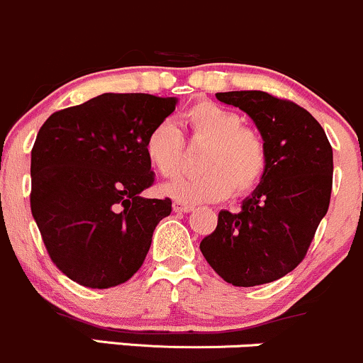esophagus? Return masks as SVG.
<instances>
[{
	"instance_id": "1",
	"label": "esophagus",
	"mask_w": 363,
	"mask_h": 363,
	"mask_svg": "<svg viewBox=\"0 0 363 363\" xmlns=\"http://www.w3.org/2000/svg\"><path fill=\"white\" fill-rule=\"evenodd\" d=\"M173 211L174 213H190L194 211V206L189 204H183V202H173Z\"/></svg>"
}]
</instances>
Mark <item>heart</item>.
I'll list each match as a JSON object with an SVG mask.
<instances>
[{
	"label": "heart",
	"mask_w": 363,
	"mask_h": 363,
	"mask_svg": "<svg viewBox=\"0 0 363 363\" xmlns=\"http://www.w3.org/2000/svg\"><path fill=\"white\" fill-rule=\"evenodd\" d=\"M180 124L194 140L209 142L196 178H178L162 186V194L183 204H206L251 192L267 173L268 152L255 130L242 126L237 112L213 102H197L182 116ZM152 169L164 178L178 174L183 138L173 123H157L143 143Z\"/></svg>",
	"instance_id": "heart-1"
}]
</instances>
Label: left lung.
<instances>
[{"mask_svg":"<svg viewBox=\"0 0 363 363\" xmlns=\"http://www.w3.org/2000/svg\"><path fill=\"white\" fill-rule=\"evenodd\" d=\"M245 112L268 152L267 173L239 213L218 214L201 252L225 282L252 287L294 270L329 209L333 147L318 121L299 105L264 91L216 93Z\"/></svg>","mask_w":363,"mask_h":363,"instance_id":"1","label":"left lung"}]
</instances>
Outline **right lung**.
Returning <instances> with one entry per match:
<instances>
[{
  "label": "right lung",
  "mask_w": 363,
  "mask_h": 363,
  "mask_svg": "<svg viewBox=\"0 0 363 363\" xmlns=\"http://www.w3.org/2000/svg\"><path fill=\"white\" fill-rule=\"evenodd\" d=\"M174 96L104 93L50 116L30 152V211L58 270L91 289L131 279L171 199H145L147 135Z\"/></svg>",
  "instance_id": "right-lung-1"
}]
</instances>
